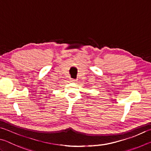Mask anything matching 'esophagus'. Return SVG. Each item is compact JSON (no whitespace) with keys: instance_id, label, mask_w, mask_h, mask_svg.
Here are the masks:
<instances>
[{"instance_id":"esophagus-1","label":"esophagus","mask_w":151,"mask_h":151,"mask_svg":"<svg viewBox=\"0 0 151 151\" xmlns=\"http://www.w3.org/2000/svg\"><path fill=\"white\" fill-rule=\"evenodd\" d=\"M70 82H72V83H76V82H77V81L75 80V79H71Z\"/></svg>"}]
</instances>
